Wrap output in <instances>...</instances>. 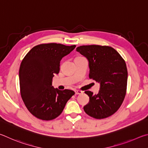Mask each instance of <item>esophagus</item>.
Instances as JSON below:
<instances>
[{
	"label": "esophagus",
	"mask_w": 148,
	"mask_h": 148,
	"mask_svg": "<svg viewBox=\"0 0 148 148\" xmlns=\"http://www.w3.org/2000/svg\"><path fill=\"white\" fill-rule=\"evenodd\" d=\"M75 95H80L82 94V92L81 91V90H75Z\"/></svg>",
	"instance_id": "esophagus-1"
}]
</instances>
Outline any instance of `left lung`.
<instances>
[{"label":"left lung","mask_w":148,"mask_h":148,"mask_svg":"<svg viewBox=\"0 0 148 148\" xmlns=\"http://www.w3.org/2000/svg\"><path fill=\"white\" fill-rule=\"evenodd\" d=\"M76 50L88 60L90 79L100 84L97 94L85 92L90 101L84 110L95 119L109 117L119 109L125 96L127 83L125 62L111 47L82 45Z\"/></svg>","instance_id":"left-lung-1"}]
</instances>
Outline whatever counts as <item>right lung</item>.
Returning <instances> with one entry per match:
<instances>
[{"label": "right lung", "mask_w": 148, "mask_h": 148, "mask_svg": "<svg viewBox=\"0 0 148 148\" xmlns=\"http://www.w3.org/2000/svg\"><path fill=\"white\" fill-rule=\"evenodd\" d=\"M75 47L40 44L34 47L22 60L19 71L21 95L27 109L37 118L48 121L57 118L75 94L70 90L54 88L52 79L60 71L62 58Z\"/></svg>", "instance_id": "obj_1"}]
</instances>
